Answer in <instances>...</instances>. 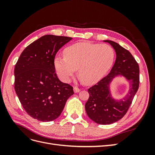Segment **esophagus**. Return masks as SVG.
<instances>
[{
	"instance_id": "1",
	"label": "esophagus",
	"mask_w": 155,
	"mask_h": 155,
	"mask_svg": "<svg viewBox=\"0 0 155 155\" xmlns=\"http://www.w3.org/2000/svg\"><path fill=\"white\" fill-rule=\"evenodd\" d=\"M80 91H81L80 88H79L78 87H74V91L75 93H78V92H79Z\"/></svg>"
}]
</instances>
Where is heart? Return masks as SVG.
Here are the masks:
<instances>
[{"label":"heart","mask_w":155,"mask_h":155,"mask_svg":"<svg viewBox=\"0 0 155 155\" xmlns=\"http://www.w3.org/2000/svg\"><path fill=\"white\" fill-rule=\"evenodd\" d=\"M64 56L57 55L54 66L59 77L69 82L76 70L78 77L85 85L100 81L113 64L115 52L107 44L79 42L64 50Z\"/></svg>","instance_id":"heart-1"}]
</instances>
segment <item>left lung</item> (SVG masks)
I'll return each instance as SVG.
<instances>
[{"label": "left lung", "instance_id": "left-lung-1", "mask_svg": "<svg viewBox=\"0 0 155 155\" xmlns=\"http://www.w3.org/2000/svg\"><path fill=\"white\" fill-rule=\"evenodd\" d=\"M116 52V61L110 73L95 85L88 89L89 98L85 104L88 116L96 124L108 125L122 118L127 112L139 87V66L129 51L118 43L104 40ZM117 77H123L129 83L128 94L121 99H116L110 85Z\"/></svg>", "mask_w": 155, "mask_h": 155}]
</instances>
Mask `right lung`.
Masks as SVG:
<instances>
[{
	"label": "right lung",
	"instance_id": "right-lung-1",
	"mask_svg": "<svg viewBox=\"0 0 155 155\" xmlns=\"http://www.w3.org/2000/svg\"><path fill=\"white\" fill-rule=\"evenodd\" d=\"M72 37L46 35L23 50L15 64V90L21 105L32 118L50 121L61 114L73 88L55 73L58 50Z\"/></svg>",
	"mask_w": 155,
	"mask_h": 155
}]
</instances>
